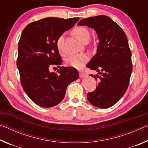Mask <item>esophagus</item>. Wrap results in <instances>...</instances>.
<instances>
[{"mask_svg": "<svg viewBox=\"0 0 148 148\" xmlns=\"http://www.w3.org/2000/svg\"><path fill=\"white\" fill-rule=\"evenodd\" d=\"M79 75L80 77H83L86 76V73L84 72H79Z\"/></svg>", "mask_w": 148, "mask_h": 148, "instance_id": "34e87169", "label": "esophagus"}]
</instances>
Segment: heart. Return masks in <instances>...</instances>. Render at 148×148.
Here are the masks:
<instances>
[{"instance_id":"b5f03b06","label":"heart","mask_w":148,"mask_h":148,"mask_svg":"<svg viewBox=\"0 0 148 148\" xmlns=\"http://www.w3.org/2000/svg\"><path fill=\"white\" fill-rule=\"evenodd\" d=\"M72 33L73 34L80 42L85 43L88 42L90 37V32L86 27L84 26H77L72 29ZM62 36H61L57 40V46L60 52H61V44L62 41ZM89 61V57L86 54H78L73 56L68 59L66 61L67 65L76 69H81L84 65Z\"/></svg>"}]
</instances>
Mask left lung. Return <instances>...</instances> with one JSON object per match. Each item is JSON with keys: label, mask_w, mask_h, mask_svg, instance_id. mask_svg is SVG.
I'll use <instances>...</instances> for the list:
<instances>
[{"label": "left lung", "mask_w": 148, "mask_h": 148, "mask_svg": "<svg viewBox=\"0 0 148 148\" xmlns=\"http://www.w3.org/2000/svg\"><path fill=\"white\" fill-rule=\"evenodd\" d=\"M77 25L93 28L98 34L97 53L86 66L99 72L100 76L93 75L99 83L87 97L93 106L108 108L117 103L128 88L132 71L128 40L121 27L108 16L89 17Z\"/></svg>", "instance_id": "1"}]
</instances>
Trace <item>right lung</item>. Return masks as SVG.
<instances>
[{"label":"right lung","mask_w":148,"mask_h":148,"mask_svg":"<svg viewBox=\"0 0 148 148\" xmlns=\"http://www.w3.org/2000/svg\"><path fill=\"white\" fill-rule=\"evenodd\" d=\"M78 20L79 17H46L31 22L22 32L17 59L20 81L26 94L40 106L59 104L69 84L79 77L78 72L71 66H61L57 73L49 71L62 62L57 40Z\"/></svg>","instance_id":"right-lung-1"}]
</instances>
